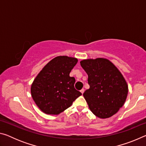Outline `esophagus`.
Returning <instances> with one entry per match:
<instances>
[{
  "label": "esophagus",
  "mask_w": 146,
  "mask_h": 146,
  "mask_svg": "<svg viewBox=\"0 0 146 146\" xmlns=\"http://www.w3.org/2000/svg\"><path fill=\"white\" fill-rule=\"evenodd\" d=\"M80 92H81V93L83 94L84 92V89H82V90H80Z\"/></svg>",
  "instance_id": "obj_1"
}]
</instances>
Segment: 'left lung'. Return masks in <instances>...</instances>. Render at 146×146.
Returning a JSON list of instances; mask_svg holds the SVG:
<instances>
[{"instance_id":"left-lung-1","label":"left lung","mask_w":146,"mask_h":146,"mask_svg":"<svg viewBox=\"0 0 146 146\" xmlns=\"http://www.w3.org/2000/svg\"><path fill=\"white\" fill-rule=\"evenodd\" d=\"M80 63L88 75L90 88L85 91L83 96L91 111L100 118L112 117L126 100V80L107 58L84 59Z\"/></svg>"}]
</instances>
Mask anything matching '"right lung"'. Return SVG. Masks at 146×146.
Here are the masks:
<instances>
[{
  "label": "right lung",
  "mask_w": 146,
  "mask_h": 146,
  "mask_svg": "<svg viewBox=\"0 0 146 146\" xmlns=\"http://www.w3.org/2000/svg\"><path fill=\"white\" fill-rule=\"evenodd\" d=\"M78 59L58 56L42 68L31 86L35 103L43 113L57 115L72 105L82 95L75 90V78L70 73Z\"/></svg>",
  "instance_id": "right-lung-1"
}]
</instances>
